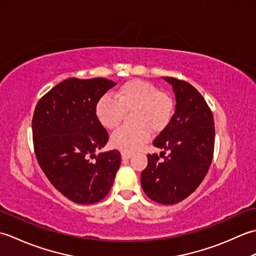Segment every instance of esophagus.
I'll return each mask as SVG.
<instances>
[{
    "instance_id": "obj_1",
    "label": "esophagus",
    "mask_w": 256,
    "mask_h": 256,
    "mask_svg": "<svg viewBox=\"0 0 256 256\" xmlns=\"http://www.w3.org/2000/svg\"><path fill=\"white\" fill-rule=\"evenodd\" d=\"M121 156H122V158H123V160H128L130 157L132 156V153H128V152H122V153H121Z\"/></svg>"
}]
</instances>
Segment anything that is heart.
I'll list each match as a JSON object with an SVG mask.
<instances>
[{"instance_id":"heart-1","label":"heart","mask_w":256,"mask_h":256,"mask_svg":"<svg viewBox=\"0 0 256 256\" xmlns=\"http://www.w3.org/2000/svg\"><path fill=\"white\" fill-rule=\"evenodd\" d=\"M130 114L132 125H124L114 132L111 144L124 152H134L148 142L152 132L162 131L174 114V100L166 92L148 81L133 79L122 84L114 94L103 96L96 104V116L108 130L116 128Z\"/></svg>"}]
</instances>
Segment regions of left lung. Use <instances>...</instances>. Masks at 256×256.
<instances>
[{"label": "left lung", "mask_w": 256, "mask_h": 256, "mask_svg": "<svg viewBox=\"0 0 256 256\" xmlns=\"http://www.w3.org/2000/svg\"><path fill=\"white\" fill-rule=\"evenodd\" d=\"M176 96L175 113L153 145L164 150L148 155L140 174L146 196L160 204H175L198 188L209 170L214 150V121L209 106L187 81L164 77ZM170 152L164 156L166 150ZM160 156L164 158L159 160Z\"/></svg>", "instance_id": "obj_1"}]
</instances>
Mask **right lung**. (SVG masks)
<instances>
[{
	"label": "right lung",
	"instance_id": "obj_1",
	"mask_svg": "<svg viewBox=\"0 0 256 256\" xmlns=\"http://www.w3.org/2000/svg\"><path fill=\"white\" fill-rule=\"evenodd\" d=\"M114 86L106 78H69L42 96L35 108L32 130L38 164L52 186L76 204L104 198L121 162L118 150L94 154L108 140L96 104Z\"/></svg>",
	"mask_w": 256,
	"mask_h": 256
}]
</instances>
